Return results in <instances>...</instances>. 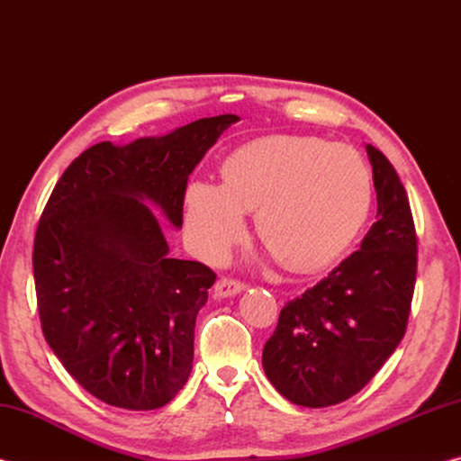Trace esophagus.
Instances as JSON below:
<instances>
[{
    "label": "esophagus",
    "mask_w": 461,
    "mask_h": 461,
    "mask_svg": "<svg viewBox=\"0 0 461 461\" xmlns=\"http://www.w3.org/2000/svg\"><path fill=\"white\" fill-rule=\"evenodd\" d=\"M213 291L217 299H225V296H233L244 291V283H240V280H233V278H220L215 283Z\"/></svg>",
    "instance_id": "esophagus-1"
}]
</instances>
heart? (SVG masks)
Instances as JSON below:
<instances>
[{"label": "heart", "instance_id": "1", "mask_svg": "<svg viewBox=\"0 0 461 461\" xmlns=\"http://www.w3.org/2000/svg\"><path fill=\"white\" fill-rule=\"evenodd\" d=\"M372 173L348 144L276 134L240 146L223 162V185L194 181L185 193V230L217 262L244 238L246 212L272 252L294 270L338 260L370 217Z\"/></svg>", "mask_w": 461, "mask_h": 461}]
</instances>
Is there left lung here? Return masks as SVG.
Returning <instances> with one entry per match:
<instances>
[{"label": "left lung", "instance_id": "1", "mask_svg": "<svg viewBox=\"0 0 461 461\" xmlns=\"http://www.w3.org/2000/svg\"><path fill=\"white\" fill-rule=\"evenodd\" d=\"M378 221L321 283L288 301L262 352V366L286 401L321 409L368 384L399 346L417 276V236L394 167L366 144Z\"/></svg>", "mask_w": 461, "mask_h": 461}]
</instances>
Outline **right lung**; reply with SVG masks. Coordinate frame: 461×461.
Here are the masks:
<instances>
[{
	"label": "right lung",
	"instance_id": "1",
	"mask_svg": "<svg viewBox=\"0 0 461 461\" xmlns=\"http://www.w3.org/2000/svg\"><path fill=\"white\" fill-rule=\"evenodd\" d=\"M238 120L99 142L46 203L32 256L42 333L65 370L112 407L160 409L189 380L194 319L215 272L173 258L155 213L183 228L189 175Z\"/></svg>",
	"mask_w": 461,
	"mask_h": 461
}]
</instances>
